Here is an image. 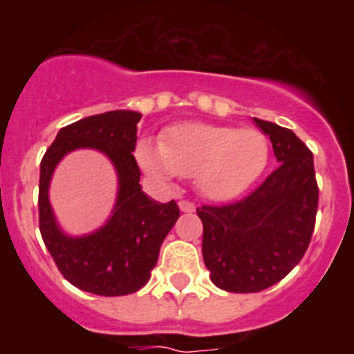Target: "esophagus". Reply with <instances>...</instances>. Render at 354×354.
<instances>
[{"label":"esophagus","mask_w":354,"mask_h":354,"mask_svg":"<svg viewBox=\"0 0 354 354\" xmlns=\"http://www.w3.org/2000/svg\"><path fill=\"white\" fill-rule=\"evenodd\" d=\"M179 207L183 212H193L195 211V204L193 202H187V200H180Z\"/></svg>","instance_id":"obj_1"}]
</instances>
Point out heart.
<instances>
[{
	"label": "heart",
	"instance_id": "b5f03b06",
	"mask_svg": "<svg viewBox=\"0 0 354 354\" xmlns=\"http://www.w3.org/2000/svg\"><path fill=\"white\" fill-rule=\"evenodd\" d=\"M136 159L159 179L196 177L207 198L225 202L243 195L264 174L270 145L255 129L186 122L162 134L161 145L140 142Z\"/></svg>",
	"mask_w": 354,
	"mask_h": 354
}]
</instances>
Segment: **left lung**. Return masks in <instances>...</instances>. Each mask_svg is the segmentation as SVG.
<instances>
[{"instance_id":"1","label":"left lung","mask_w":354,"mask_h":354,"mask_svg":"<svg viewBox=\"0 0 354 354\" xmlns=\"http://www.w3.org/2000/svg\"><path fill=\"white\" fill-rule=\"evenodd\" d=\"M273 143L277 170L246 198L202 205V255L216 287L259 292L294 270L310 245L319 187L314 156L290 129L253 118Z\"/></svg>"}]
</instances>
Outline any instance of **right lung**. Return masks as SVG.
<instances>
[{"label": "right lung", "instance_id": "obj_1", "mask_svg": "<svg viewBox=\"0 0 354 354\" xmlns=\"http://www.w3.org/2000/svg\"><path fill=\"white\" fill-rule=\"evenodd\" d=\"M138 111H106L81 118L58 131L42 162L39 183V227L44 245L65 280L97 296H126L142 289L159 257V248L179 218L175 200L159 204L142 192L136 147ZM77 148L108 155L119 175L118 202L106 225L80 238L61 232L48 204L55 165Z\"/></svg>", "mask_w": 354, "mask_h": 354}]
</instances>
